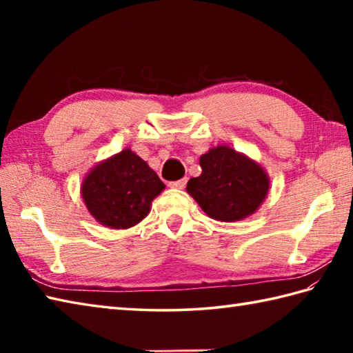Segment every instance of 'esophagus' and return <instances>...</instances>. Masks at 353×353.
I'll list each match as a JSON object with an SVG mask.
<instances>
[{"label":"esophagus","instance_id":"34e87169","mask_svg":"<svg viewBox=\"0 0 353 353\" xmlns=\"http://www.w3.org/2000/svg\"><path fill=\"white\" fill-rule=\"evenodd\" d=\"M186 182H188V179L183 177V179H181V181L170 182V186H171V188H176V190H183L186 186Z\"/></svg>","mask_w":353,"mask_h":353}]
</instances>
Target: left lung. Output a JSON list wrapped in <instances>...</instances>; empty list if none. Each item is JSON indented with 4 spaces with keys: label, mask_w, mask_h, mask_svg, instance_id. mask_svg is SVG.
Listing matches in <instances>:
<instances>
[{
    "label": "left lung",
    "mask_w": 353,
    "mask_h": 353,
    "mask_svg": "<svg viewBox=\"0 0 353 353\" xmlns=\"http://www.w3.org/2000/svg\"><path fill=\"white\" fill-rule=\"evenodd\" d=\"M201 174L190 179L186 191L219 221H239L265 200L270 179L258 162L234 148L219 145L200 156Z\"/></svg>",
    "instance_id": "1"
}]
</instances>
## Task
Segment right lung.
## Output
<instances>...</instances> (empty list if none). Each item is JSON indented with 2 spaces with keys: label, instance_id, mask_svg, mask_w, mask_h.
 <instances>
[{
  "label": "right lung",
  "instance_id": "right-lung-1",
  "mask_svg": "<svg viewBox=\"0 0 353 353\" xmlns=\"http://www.w3.org/2000/svg\"><path fill=\"white\" fill-rule=\"evenodd\" d=\"M165 185L145 161L125 148L97 163L81 183L88 211L103 226L129 229L144 220Z\"/></svg>",
  "mask_w": 353,
  "mask_h": 353
}]
</instances>
